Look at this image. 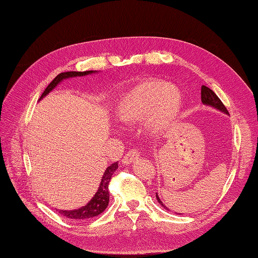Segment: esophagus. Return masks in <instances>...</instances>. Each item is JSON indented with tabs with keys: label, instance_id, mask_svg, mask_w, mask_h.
<instances>
[{
	"label": "esophagus",
	"instance_id": "esophagus-1",
	"mask_svg": "<svg viewBox=\"0 0 258 258\" xmlns=\"http://www.w3.org/2000/svg\"><path fill=\"white\" fill-rule=\"evenodd\" d=\"M139 157H140V155H139L138 151L132 150V151H130V152L126 153L125 156L123 157L122 163L124 164V165H130V164H132L133 162H135L136 160H138Z\"/></svg>",
	"mask_w": 258,
	"mask_h": 258
}]
</instances>
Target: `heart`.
<instances>
[{
	"instance_id": "b5f03b06",
	"label": "heart",
	"mask_w": 258,
	"mask_h": 258,
	"mask_svg": "<svg viewBox=\"0 0 258 258\" xmlns=\"http://www.w3.org/2000/svg\"><path fill=\"white\" fill-rule=\"evenodd\" d=\"M183 107V95L177 86L162 81L141 82L120 96L114 105V114L125 124L147 119L153 134L167 133Z\"/></svg>"
}]
</instances>
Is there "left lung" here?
<instances>
[{"label": "left lung", "instance_id": "obj_1", "mask_svg": "<svg viewBox=\"0 0 258 258\" xmlns=\"http://www.w3.org/2000/svg\"><path fill=\"white\" fill-rule=\"evenodd\" d=\"M201 97H202V103L204 104L205 106H211L213 108L217 109V111H220L224 114H227L228 115V111L226 109L225 105L222 103V101L218 98V96L214 93L211 89H208L207 86L203 85L202 86V92H201ZM156 199H157V202L160 203V204L164 207L166 208L167 211H169V208H167L165 205H164V203L160 200V197H158L157 193H156Z\"/></svg>", "mask_w": 258, "mask_h": 258}]
</instances>
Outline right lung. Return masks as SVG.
Wrapping results in <instances>:
<instances>
[{"label":"right lung","instance_id":"add662e5","mask_svg":"<svg viewBox=\"0 0 258 258\" xmlns=\"http://www.w3.org/2000/svg\"><path fill=\"white\" fill-rule=\"evenodd\" d=\"M94 73H97V71H85V72H64V73L58 74L56 78L54 79L50 84H48L45 91L42 93V95L38 101H41L43 97H45L48 93L52 92L64 80L76 78V76H85V75H90ZM117 168H118L117 162L111 164V165L106 168V171L104 172L102 176L97 191L86 205L82 206L80 208H76V210H71V211L58 210V213L61 214L62 216L71 218V220H87V218H92L94 216L100 215L101 213L105 211V208L108 205V201H109L108 183H109V179L112 177V175Z\"/></svg>","mask_w":258,"mask_h":258}]
</instances>
